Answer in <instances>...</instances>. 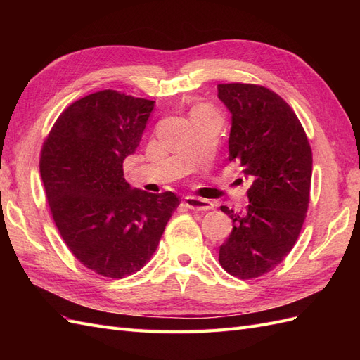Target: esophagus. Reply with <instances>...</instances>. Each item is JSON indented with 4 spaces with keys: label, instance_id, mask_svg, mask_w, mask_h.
Segmentation results:
<instances>
[{
    "label": "esophagus",
    "instance_id": "1",
    "mask_svg": "<svg viewBox=\"0 0 360 360\" xmlns=\"http://www.w3.org/2000/svg\"><path fill=\"white\" fill-rule=\"evenodd\" d=\"M184 202H186V205L191 210H195V212H207V210H212L214 207L212 201L201 200L197 197H186L184 198Z\"/></svg>",
    "mask_w": 360,
    "mask_h": 360
}]
</instances>
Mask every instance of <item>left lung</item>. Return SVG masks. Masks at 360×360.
<instances>
[{"instance_id":"obj_1","label":"left lung","mask_w":360,"mask_h":360,"mask_svg":"<svg viewBox=\"0 0 360 360\" xmlns=\"http://www.w3.org/2000/svg\"><path fill=\"white\" fill-rule=\"evenodd\" d=\"M217 96L231 112L230 160L252 180L245 213L221 210L233 231L219 249V263L238 279L263 276L296 245L307 217L312 150L291 106L263 85L219 84Z\"/></svg>"}]
</instances>
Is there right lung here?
<instances>
[{
	"label": "right lung",
	"mask_w": 360,
	"mask_h": 360,
	"mask_svg": "<svg viewBox=\"0 0 360 360\" xmlns=\"http://www.w3.org/2000/svg\"><path fill=\"white\" fill-rule=\"evenodd\" d=\"M155 102L102 90L82 97L53 123L40 151L52 219L75 258L122 279L155 254L180 200L130 189L123 162L134 155Z\"/></svg>",
	"instance_id": "add662e5"
}]
</instances>
